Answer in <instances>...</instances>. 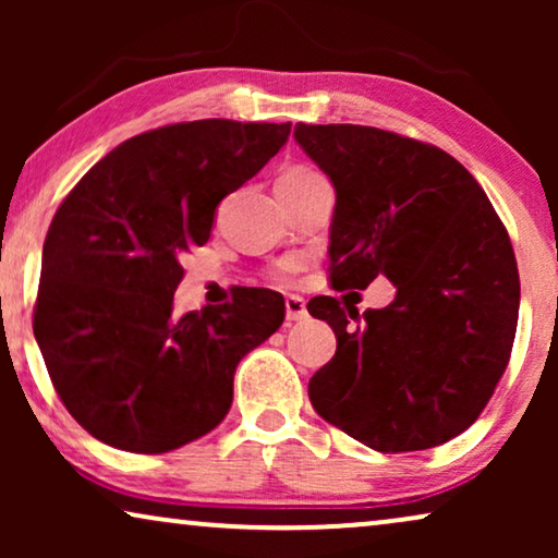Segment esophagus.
<instances>
[{
    "mask_svg": "<svg viewBox=\"0 0 558 558\" xmlns=\"http://www.w3.org/2000/svg\"><path fill=\"white\" fill-rule=\"evenodd\" d=\"M284 307H287V319H292V323H300V319L307 317V304H304L302 296L289 294L284 300Z\"/></svg>",
    "mask_w": 558,
    "mask_h": 558,
    "instance_id": "esophagus-1",
    "label": "esophagus"
}]
</instances>
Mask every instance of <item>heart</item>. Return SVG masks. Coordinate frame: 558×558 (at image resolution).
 I'll use <instances>...</instances> for the list:
<instances>
[{"instance_id":"heart-1","label":"heart","mask_w":558,"mask_h":558,"mask_svg":"<svg viewBox=\"0 0 558 558\" xmlns=\"http://www.w3.org/2000/svg\"><path fill=\"white\" fill-rule=\"evenodd\" d=\"M315 174L317 172L310 170V167H292V170H287L279 180H310V178H315ZM294 271H296V262H281L271 269V277L277 281H289Z\"/></svg>"}]
</instances>
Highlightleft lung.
<instances>
[{
	"label": "left lung",
	"instance_id": "obj_1",
	"mask_svg": "<svg viewBox=\"0 0 558 558\" xmlns=\"http://www.w3.org/2000/svg\"><path fill=\"white\" fill-rule=\"evenodd\" d=\"M294 140L338 195L332 287L365 289L378 274L396 284L363 319L335 296L310 300L338 338L310 380L312 407L378 452L445 445L483 414L513 350L521 281L506 226L434 144L357 124H296Z\"/></svg>",
	"mask_w": 558,
	"mask_h": 558
}]
</instances>
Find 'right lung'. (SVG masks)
<instances>
[{
    "label": "right lung",
    "mask_w": 558,
    "mask_h": 558,
    "mask_svg": "<svg viewBox=\"0 0 558 558\" xmlns=\"http://www.w3.org/2000/svg\"><path fill=\"white\" fill-rule=\"evenodd\" d=\"M292 124L201 119L136 134L83 174L45 235L35 340L71 416L104 445L162 454L223 422L241 357L284 323V296L178 317L180 256L218 203L284 147Z\"/></svg>",
    "instance_id": "1"
}]
</instances>
